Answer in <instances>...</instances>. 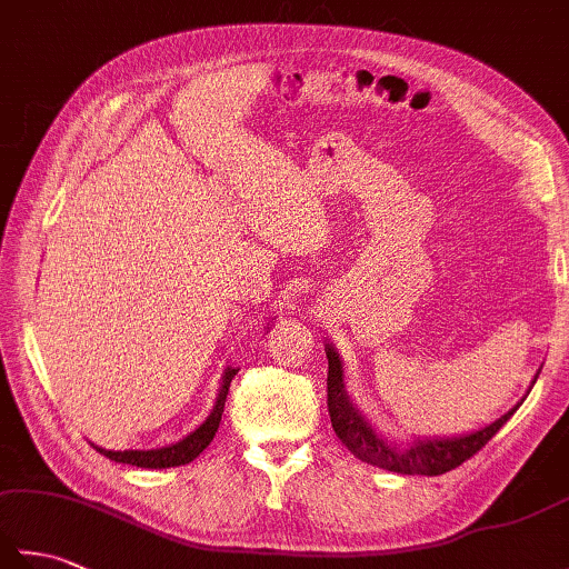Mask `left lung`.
Masks as SVG:
<instances>
[{"label":"left lung","mask_w":569,"mask_h":569,"mask_svg":"<svg viewBox=\"0 0 569 569\" xmlns=\"http://www.w3.org/2000/svg\"><path fill=\"white\" fill-rule=\"evenodd\" d=\"M325 355H328V410L337 438H340L347 450L359 457L361 462L396 471V475L438 477L459 467L465 459L475 457L481 447L503 428V422L516 413L518 406L526 401L523 396L521 401L511 410H506L501 418L475 432L457 435V438H416L413 442L401 445L377 432V428L371 426L367 416L357 408V403H352V398H349L345 386L342 357L337 355V349L330 342L325 345ZM538 373L533 381H530L526 393L533 389Z\"/></svg>","instance_id":"1"}]
</instances>
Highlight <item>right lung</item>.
Returning a JSON list of instances; mask_svg holds the SVG:
<instances>
[{
  "label": "right lung",
  "instance_id": "add662e5",
  "mask_svg": "<svg viewBox=\"0 0 569 569\" xmlns=\"http://www.w3.org/2000/svg\"><path fill=\"white\" fill-rule=\"evenodd\" d=\"M269 332V328H266ZM237 367H227L222 379H220V391H217L214 398V406L210 410V416L204 418L200 426L188 432L183 440H178L173 445H166V447H156V450H104V447L90 442L94 450L100 455H104L107 459H112V462H122V465H131V467H141V469H166V467H180V465H188L196 459L204 447H208L214 438L217 428H220V420L224 413V401H227V393H229V383L237 377Z\"/></svg>",
  "mask_w": 569,
  "mask_h": 569
}]
</instances>
